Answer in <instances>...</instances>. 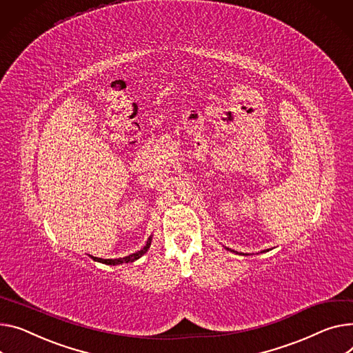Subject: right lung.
I'll return each instance as SVG.
<instances>
[{"label": "right lung", "instance_id": "right-lung-1", "mask_svg": "<svg viewBox=\"0 0 353 353\" xmlns=\"http://www.w3.org/2000/svg\"><path fill=\"white\" fill-rule=\"evenodd\" d=\"M150 243H152V237L148 240L146 245H145L142 250H140V251H137V252H134V254H130V255H128V256H123V258H116V260H103V258H97V256H92V258H93V260H95V261H99V263H103V264H108V265H117V264H123V263H133V261L137 260V258L142 256V255L149 250Z\"/></svg>", "mask_w": 353, "mask_h": 353}]
</instances>
